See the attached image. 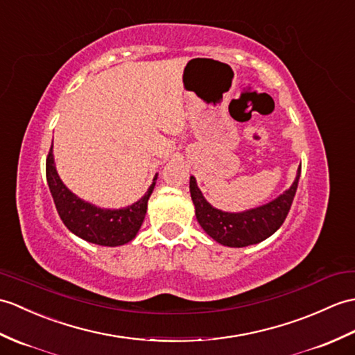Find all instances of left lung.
<instances>
[{
    "label": "left lung",
    "mask_w": 355,
    "mask_h": 355,
    "mask_svg": "<svg viewBox=\"0 0 355 355\" xmlns=\"http://www.w3.org/2000/svg\"><path fill=\"white\" fill-rule=\"evenodd\" d=\"M300 175L301 166L296 171L292 186L275 200L236 213L213 207L204 198L201 189L196 184V178L192 175L189 187L195 205L196 220L213 241L230 248H243V246L260 243L283 225L298 189Z\"/></svg>",
    "instance_id": "obj_1"
}]
</instances>
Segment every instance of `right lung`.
<instances>
[{"mask_svg": "<svg viewBox=\"0 0 355 355\" xmlns=\"http://www.w3.org/2000/svg\"><path fill=\"white\" fill-rule=\"evenodd\" d=\"M159 174L153 178L146 193L122 209H101L72 193L57 174L53 145L46 159V181L55 209L71 233L86 242L101 246H121L133 241L139 233Z\"/></svg>", "mask_w": 355, "mask_h": 355, "instance_id": "right-lung-1", "label": "right lung"}]
</instances>
